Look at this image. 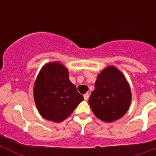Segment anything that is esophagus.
I'll list each match as a JSON object with an SVG mask.
<instances>
[{"label": "esophagus", "mask_w": 156, "mask_h": 156, "mask_svg": "<svg viewBox=\"0 0 156 156\" xmlns=\"http://www.w3.org/2000/svg\"><path fill=\"white\" fill-rule=\"evenodd\" d=\"M83 98H84V100H87L88 98H89V94L88 93H86L84 95H83Z\"/></svg>", "instance_id": "34e87169"}]
</instances>
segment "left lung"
I'll return each instance as SVG.
<instances>
[{"label": "left lung", "mask_w": 156, "mask_h": 156, "mask_svg": "<svg viewBox=\"0 0 156 156\" xmlns=\"http://www.w3.org/2000/svg\"><path fill=\"white\" fill-rule=\"evenodd\" d=\"M94 90L88 100L95 116L113 122L126 114L131 101L127 81L119 69L108 66L98 76Z\"/></svg>", "instance_id": "8db88e82"}]
</instances>
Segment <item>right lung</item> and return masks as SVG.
<instances>
[{"mask_svg": "<svg viewBox=\"0 0 156 156\" xmlns=\"http://www.w3.org/2000/svg\"><path fill=\"white\" fill-rule=\"evenodd\" d=\"M34 100L44 119L60 122L69 116L83 100L70 82L67 69L59 62L45 65L36 80Z\"/></svg>", "mask_w": 156, "mask_h": 156, "instance_id": "obj_1", "label": "right lung"}]
</instances>
